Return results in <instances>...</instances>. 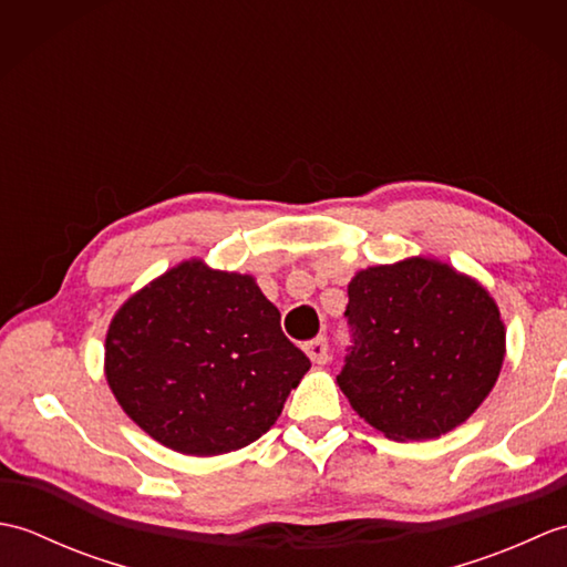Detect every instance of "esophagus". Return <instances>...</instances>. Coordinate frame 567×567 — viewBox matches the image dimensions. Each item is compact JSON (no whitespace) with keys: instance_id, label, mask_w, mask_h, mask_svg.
I'll list each match as a JSON object with an SVG mask.
<instances>
[{"instance_id":"34e87169","label":"esophagus","mask_w":567,"mask_h":567,"mask_svg":"<svg viewBox=\"0 0 567 567\" xmlns=\"http://www.w3.org/2000/svg\"><path fill=\"white\" fill-rule=\"evenodd\" d=\"M305 351H307V355L315 360V363H319V365H323L329 360V341H327V336H317V339H311V341H307L305 343Z\"/></svg>"}]
</instances>
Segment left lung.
Returning <instances> with one entry per match:
<instances>
[{"label":"left lung","instance_id":"obj_1","mask_svg":"<svg viewBox=\"0 0 567 567\" xmlns=\"http://www.w3.org/2000/svg\"><path fill=\"white\" fill-rule=\"evenodd\" d=\"M346 319L351 346L336 380L388 439L424 441L455 429L499 375V309L449 265L412 258L358 272Z\"/></svg>","mask_w":567,"mask_h":567}]
</instances>
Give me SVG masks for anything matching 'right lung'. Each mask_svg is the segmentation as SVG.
<instances>
[{
  "label": "right lung",
  "mask_w": 567,
  "mask_h": 567,
  "mask_svg": "<svg viewBox=\"0 0 567 567\" xmlns=\"http://www.w3.org/2000/svg\"><path fill=\"white\" fill-rule=\"evenodd\" d=\"M309 368L252 277L199 260L131 297L106 333V380L118 404L187 455L260 439Z\"/></svg>",
  "instance_id": "obj_1"
}]
</instances>
